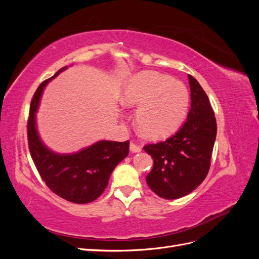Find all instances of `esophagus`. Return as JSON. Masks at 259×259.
<instances>
[{
    "instance_id": "1",
    "label": "esophagus",
    "mask_w": 259,
    "mask_h": 259,
    "mask_svg": "<svg viewBox=\"0 0 259 259\" xmlns=\"http://www.w3.org/2000/svg\"><path fill=\"white\" fill-rule=\"evenodd\" d=\"M130 149L132 152H139V151H142V145H139L135 142H131Z\"/></svg>"
}]
</instances>
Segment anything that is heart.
<instances>
[{"label": "heart", "mask_w": 259, "mask_h": 259, "mask_svg": "<svg viewBox=\"0 0 259 259\" xmlns=\"http://www.w3.org/2000/svg\"><path fill=\"white\" fill-rule=\"evenodd\" d=\"M189 101V92L182 82L154 71H143L133 76L122 94L125 107H138V131L153 139L165 137L180 126Z\"/></svg>", "instance_id": "obj_1"}]
</instances>
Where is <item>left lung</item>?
I'll use <instances>...</instances> for the list:
<instances>
[{
	"instance_id": "8db88e82",
	"label": "left lung",
	"mask_w": 259,
	"mask_h": 259,
	"mask_svg": "<svg viewBox=\"0 0 259 259\" xmlns=\"http://www.w3.org/2000/svg\"><path fill=\"white\" fill-rule=\"evenodd\" d=\"M188 79L191 108L187 121L164 142L144 146L153 159L147 184L166 200L187 195L205 179L216 139V119L206 93L192 75H188Z\"/></svg>"
}]
</instances>
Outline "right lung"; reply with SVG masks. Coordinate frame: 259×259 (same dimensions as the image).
I'll return each mask as SVG.
<instances>
[{
	"label": "right lung",
	"mask_w": 259,
	"mask_h": 259,
	"mask_svg": "<svg viewBox=\"0 0 259 259\" xmlns=\"http://www.w3.org/2000/svg\"><path fill=\"white\" fill-rule=\"evenodd\" d=\"M67 67L43 81L30 104L27 122L28 146L31 158L45 185L58 197L76 204L93 202L104 192L112 170L130 152V140H101L75 154L60 155L41 143L35 128V112L43 89Z\"/></svg>",
	"instance_id": "1"
}]
</instances>
